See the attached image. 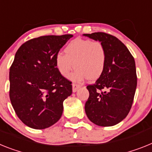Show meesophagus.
Listing matches in <instances>:
<instances>
[{"instance_id":"34e87169","label":"esophagus","mask_w":152,"mask_h":152,"mask_svg":"<svg viewBox=\"0 0 152 152\" xmlns=\"http://www.w3.org/2000/svg\"><path fill=\"white\" fill-rule=\"evenodd\" d=\"M80 86H81L80 85H78V84L76 83H72V92H76V91H77V89H79V88H80Z\"/></svg>"}]
</instances>
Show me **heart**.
I'll use <instances>...</instances> for the list:
<instances>
[{
  "label": "heart",
  "mask_w": 152,
  "mask_h": 152,
  "mask_svg": "<svg viewBox=\"0 0 152 152\" xmlns=\"http://www.w3.org/2000/svg\"><path fill=\"white\" fill-rule=\"evenodd\" d=\"M64 53L65 55L59 53L55 57L56 67L61 76L68 77L73 67L76 69L72 76L74 81L85 79L95 81L103 73L107 54L101 42L76 38L67 44Z\"/></svg>",
  "instance_id": "heart-1"
}]
</instances>
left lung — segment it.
I'll return each mask as SVG.
<instances>
[{"instance_id": "8db88e82", "label": "left lung", "mask_w": 152, "mask_h": 152, "mask_svg": "<svg viewBox=\"0 0 152 152\" xmlns=\"http://www.w3.org/2000/svg\"><path fill=\"white\" fill-rule=\"evenodd\" d=\"M104 45L107 54L105 69L92 85L85 104L87 117L99 126H113L127 116L134 100L137 75L134 57L118 38L103 32L83 34Z\"/></svg>"}]
</instances>
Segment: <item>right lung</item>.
<instances>
[{
	"mask_svg": "<svg viewBox=\"0 0 152 152\" xmlns=\"http://www.w3.org/2000/svg\"><path fill=\"white\" fill-rule=\"evenodd\" d=\"M71 34L42 36L18 49L10 68V99L18 118L28 127L44 129L61 117L72 82L61 76L55 57Z\"/></svg>",
	"mask_w": 152,
	"mask_h": 152,
	"instance_id": "right-lung-1",
	"label": "right lung"
}]
</instances>
